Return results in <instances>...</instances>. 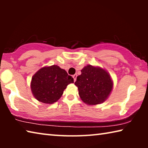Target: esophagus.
Instances as JSON below:
<instances>
[{
    "label": "esophagus",
    "instance_id": "esophagus-1",
    "mask_svg": "<svg viewBox=\"0 0 148 148\" xmlns=\"http://www.w3.org/2000/svg\"><path fill=\"white\" fill-rule=\"evenodd\" d=\"M72 77H73L74 82L76 81V77H77V75H76V74H74V75H73V76H72Z\"/></svg>",
    "mask_w": 148,
    "mask_h": 148
}]
</instances>
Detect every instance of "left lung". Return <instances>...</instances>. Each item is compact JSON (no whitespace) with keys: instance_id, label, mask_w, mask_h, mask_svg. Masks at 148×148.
Instances as JSON below:
<instances>
[{"instance_id":"8db88e82","label":"left lung","mask_w":148,"mask_h":148,"mask_svg":"<svg viewBox=\"0 0 148 148\" xmlns=\"http://www.w3.org/2000/svg\"><path fill=\"white\" fill-rule=\"evenodd\" d=\"M81 72L74 84L77 87L83 102L89 105H96L105 101L113 88V82L109 74L100 67L89 64Z\"/></svg>"}]
</instances>
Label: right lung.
<instances>
[{
    "instance_id": "right-lung-1",
    "label": "right lung",
    "mask_w": 148,
    "mask_h": 148,
    "mask_svg": "<svg viewBox=\"0 0 148 148\" xmlns=\"http://www.w3.org/2000/svg\"><path fill=\"white\" fill-rule=\"evenodd\" d=\"M74 79L57 65L45 66L32 77L31 87L36 99L45 104H53L61 98L64 90Z\"/></svg>"
}]
</instances>
